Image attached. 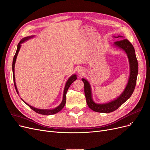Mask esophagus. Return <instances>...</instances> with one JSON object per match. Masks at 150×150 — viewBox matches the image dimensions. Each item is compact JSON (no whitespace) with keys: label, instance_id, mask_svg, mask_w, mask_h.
Listing matches in <instances>:
<instances>
[{"label":"esophagus","instance_id":"esophagus-1","mask_svg":"<svg viewBox=\"0 0 150 150\" xmlns=\"http://www.w3.org/2000/svg\"><path fill=\"white\" fill-rule=\"evenodd\" d=\"M78 72H79V74H81V72H82V70H78Z\"/></svg>","mask_w":150,"mask_h":150}]
</instances>
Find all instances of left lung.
<instances>
[{
    "instance_id": "obj_1",
    "label": "left lung",
    "mask_w": 150,
    "mask_h": 150,
    "mask_svg": "<svg viewBox=\"0 0 150 150\" xmlns=\"http://www.w3.org/2000/svg\"><path fill=\"white\" fill-rule=\"evenodd\" d=\"M122 37L118 36V37ZM115 45L125 51L127 54L130 64V76L127 86L122 94L116 100L105 104H97L94 103L91 97V91L89 83L84 79H82L84 86L86 103L88 107L93 111L99 113H110L115 111L125 103L132 94L136 85L137 78L138 74V62L135 56V50L132 43L127 39H121L115 42Z\"/></svg>"
}]
</instances>
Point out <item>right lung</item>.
Returning a JSON list of instances; mask_svg holds the SVG:
<instances>
[{
	"label": "right lung",
	"instance_id": "add662e5",
	"mask_svg": "<svg viewBox=\"0 0 150 150\" xmlns=\"http://www.w3.org/2000/svg\"><path fill=\"white\" fill-rule=\"evenodd\" d=\"M30 37H25L23 39H21V41L19 42V43L18 44V47H17V50H16V53L14 56L13 57V64H12V70H13V81H14V84H15V87L16 89V91L17 93L18 94V90H17V88L16 86V83H15V62H16V57L18 55V53L19 52V49H20L21 47V43H23L24 42H25V40H27L28 38H29ZM76 80V75H74L71 76H70L69 80H67L66 84V86H65L64 88V95H63V99L62 101V103L60 104V105L58 106L57 107H56V108L53 109V110H40V109H37L36 108H34L33 107H32L30 105H29V104L25 103L24 100V102L27 104V105L31 108L34 110V112H35L36 113H38V114H41V115H53V114H56L57 112H59V111L64 108L65 104H66V94H67V91L69 89V88L70 87V86L71 85V84L75 80ZM23 100V99H22Z\"/></svg>",
	"mask_w": 150,
	"mask_h": 150
}]
</instances>
